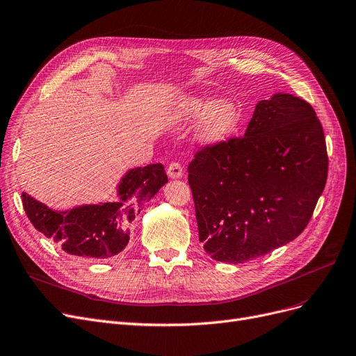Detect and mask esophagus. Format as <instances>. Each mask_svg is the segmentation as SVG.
<instances>
[{"instance_id": "obj_1", "label": "esophagus", "mask_w": 356, "mask_h": 356, "mask_svg": "<svg viewBox=\"0 0 356 356\" xmlns=\"http://www.w3.org/2000/svg\"><path fill=\"white\" fill-rule=\"evenodd\" d=\"M167 175L171 179H179L183 176V167L177 161H171L167 165Z\"/></svg>"}]
</instances>
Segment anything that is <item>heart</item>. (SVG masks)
<instances>
[{"instance_id":"heart-1","label":"heart","mask_w":356,"mask_h":356,"mask_svg":"<svg viewBox=\"0 0 356 356\" xmlns=\"http://www.w3.org/2000/svg\"><path fill=\"white\" fill-rule=\"evenodd\" d=\"M179 117L192 120L204 115L196 130V138L205 145H216L227 139L239 123V108L232 99H214L208 97H192L179 105Z\"/></svg>"}]
</instances>
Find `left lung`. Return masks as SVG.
<instances>
[{
	"instance_id": "left-lung-1",
	"label": "left lung",
	"mask_w": 356,
	"mask_h": 356,
	"mask_svg": "<svg viewBox=\"0 0 356 356\" xmlns=\"http://www.w3.org/2000/svg\"><path fill=\"white\" fill-rule=\"evenodd\" d=\"M327 171L324 130L311 105L289 94L258 102L243 136L204 145L188 165L205 252L241 264L298 238Z\"/></svg>"
}]
</instances>
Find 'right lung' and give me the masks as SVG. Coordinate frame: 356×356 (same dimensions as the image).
<instances>
[{"instance_id": "right-lung-1", "label": "right lung", "mask_w": 356, "mask_h": 356, "mask_svg": "<svg viewBox=\"0 0 356 356\" xmlns=\"http://www.w3.org/2000/svg\"><path fill=\"white\" fill-rule=\"evenodd\" d=\"M167 181L163 164L130 170L118 186L120 202L85 205L57 213L22 193L24 213L33 227L61 246L69 255L101 261L122 254L142 207Z\"/></svg>"}]
</instances>
